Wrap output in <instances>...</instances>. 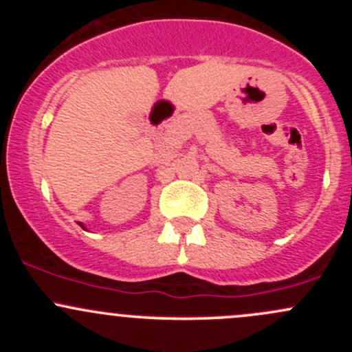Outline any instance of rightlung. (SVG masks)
<instances>
[{"label": "right lung", "mask_w": 352, "mask_h": 352, "mask_svg": "<svg viewBox=\"0 0 352 352\" xmlns=\"http://www.w3.org/2000/svg\"><path fill=\"white\" fill-rule=\"evenodd\" d=\"M80 225H81V223H80ZM81 226H83V225H81ZM83 228H85V226H83Z\"/></svg>", "instance_id": "add662e5"}]
</instances>
